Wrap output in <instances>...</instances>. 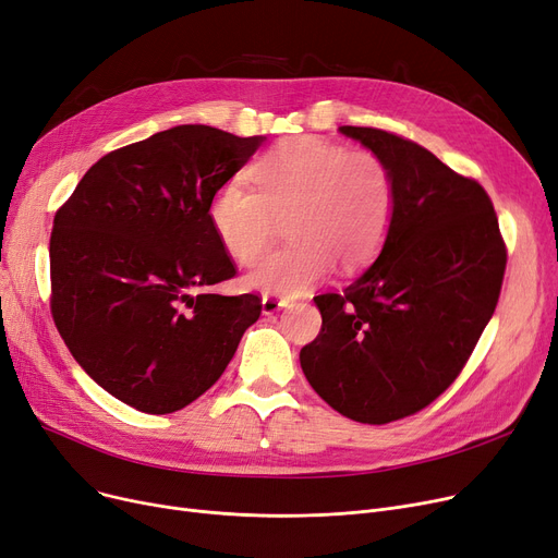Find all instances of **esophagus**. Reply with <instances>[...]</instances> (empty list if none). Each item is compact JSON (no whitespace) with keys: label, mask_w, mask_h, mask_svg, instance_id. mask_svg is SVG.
I'll use <instances>...</instances> for the list:
<instances>
[{"label":"esophagus","mask_w":558,"mask_h":558,"mask_svg":"<svg viewBox=\"0 0 558 558\" xmlns=\"http://www.w3.org/2000/svg\"><path fill=\"white\" fill-rule=\"evenodd\" d=\"M287 303H289V301L282 299V296L266 294V296H262V312H264V314H274V312L287 307Z\"/></svg>","instance_id":"esophagus-1"}]
</instances>
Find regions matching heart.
Instances as JSON below:
<instances>
[{"label": "heart", "mask_w": 558, "mask_h": 558, "mask_svg": "<svg viewBox=\"0 0 558 558\" xmlns=\"http://www.w3.org/2000/svg\"><path fill=\"white\" fill-rule=\"evenodd\" d=\"M253 191L236 182L214 193L207 219L223 251L251 266L287 219L292 244L264 257L246 284L294 296L324 280L332 264L351 274L385 244L397 191L390 166L374 153H349L317 136L276 143L251 168Z\"/></svg>", "instance_id": "obj_1"}]
</instances>
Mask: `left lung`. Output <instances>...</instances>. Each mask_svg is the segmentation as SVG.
I'll use <instances>...</instances> for the list:
<instances>
[{"instance_id":"8db88e82","label":"left lung","mask_w":558,"mask_h":558,"mask_svg":"<svg viewBox=\"0 0 558 558\" xmlns=\"http://www.w3.org/2000/svg\"><path fill=\"white\" fill-rule=\"evenodd\" d=\"M390 166L397 203L380 255L344 292L314 296L301 349L330 408L387 424L426 408L465 367L499 301L506 246L488 193L433 153L374 128H339Z\"/></svg>"}]
</instances>
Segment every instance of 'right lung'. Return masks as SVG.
<instances>
[{
    "label": "right lung",
    "instance_id": "add662e5",
    "mask_svg": "<svg viewBox=\"0 0 558 558\" xmlns=\"http://www.w3.org/2000/svg\"><path fill=\"white\" fill-rule=\"evenodd\" d=\"M266 136L178 125L93 163L54 216L52 317L72 357L141 413L166 415L221 378L259 319L207 207Z\"/></svg>",
    "mask_w": 558,
    "mask_h": 558
}]
</instances>
